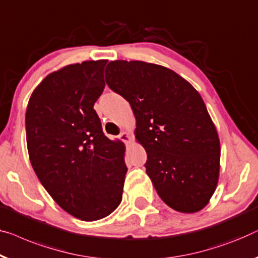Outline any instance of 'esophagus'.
I'll return each instance as SVG.
<instances>
[{
    "label": "esophagus",
    "instance_id": "esophagus-1",
    "mask_svg": "<svg viewBox=\"0 0 258 258\" xmlns=\"http://www.w3.org/2000/svg\"><path fill=\"white\" fill-rule=\"evenodd\" d=\"M120 140H121L122 142H124V143H128V142L130 141V136H129V134H128V133H125V132L121 133V134H120Z\"/></svg>",
    "mask_w": 258,
    "mask_h": 258
}]
</instances>
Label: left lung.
<instances>
[{
	"label": "left lung",
	"instance_id": "left-lung-1",
	"mask_svg": "<svg viewBox=\"0 0 258 258\" xmlns=\"http://www.w3.org/2000/svg\"><path fill=\"white\" fill-rule=\"evenodd\" d=\"M104 77L132 106L160 199L181 213L203 210L218 184L220 142L199 93L173 71L144 61H110Z\"/></svg>",
	"mask_w": 258,
	"mask_h": 258
}]
</instances>
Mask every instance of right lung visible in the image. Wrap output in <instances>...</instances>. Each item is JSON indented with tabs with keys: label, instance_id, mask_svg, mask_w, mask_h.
I'll return each instance as SVG.
<instances>
[{
	"label": "right lung",
	"instance_id": "right-lung-1",
	"mask_svg": "<svg viewBox=\"0 0 258 258\" xmlns=\"http://www.w3.org/2000/svg\"><path fill=\"white\" fill-rule=\"evenodd\" d=\"M107 60L53 72L33 91L25 115L31 165L62 210L83 221L109 215L122 200L128 167L123 144L102 132L94 103Z\"/></svg>",
	"mask_w": 258,
	"mask_h": 258
}]
</instances>
